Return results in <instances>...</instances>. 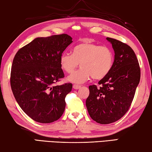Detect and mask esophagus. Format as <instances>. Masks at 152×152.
<instances>
[{"label": "esophagus", "mask_w": 152, "mask_h": 152, "mask_svg": "<svg viewBox=\"0 0 152 152\" xmlns=\"http://www.w3.org/2000/svg\"><path fill=\"white\" fill-rule=\"evenodd\" d=\"M80 88H81V86H79V85H76V84H74V85H73V88L74 89L78 90V89H80Z\"/></svg>", "instance_id": "1"}]
</instances>
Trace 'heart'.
Listing matches in <instances>:
<instances>
[{"label":"heart","instance_id":"b5f03b06","mask_svg":"<svg viewBox=\"0 0 152 152\" xmlns=\"http://www.w3.org/2000/svg\"><path fill=\"white\" fill-rule=\"evenodd\" d=\"M113 51L106 46L84 42L76 45L72 53L65 51L61 55V68L66 73L71 74L80 64L82 68L68 76L70 82L82 84L90 79L101 80L109 73L113 66Z\"/></svg>","mask_w":152,"mask_h":152}]
</instances>
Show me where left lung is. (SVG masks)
I'll use <instances>...</instances> for the list:
<instances>
[{"label":"left lung","mask_w":152,"mask_h":152,"mask_svg":"<svg viewBox=\"0 0 152 152\" xmlns=\"http://www.w3.org/2000/svg\"><path fill=\"white\" fill-rule=\"evenodd\" d=\"M115 51L114 62L109 73L99 82L100 87L89 86L86 101L88 114L100 124L120 119L129 109L140 80L137 58L130 46L107 37Z\"/></svg>","instance_id":"8db88e82"}]
</instances>
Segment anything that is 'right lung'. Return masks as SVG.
<instances>
[{
  "label": "right lung",
  "instance_id": "1",
  "mask_svg": "<svg viewBox=\"0 0 152 152\" xmlns=\"http://www.w3.org/2000/svg\"><path fill=\"white\" fill-rule=\"evenodd\" d=\"M72 42L67 34L37 37L15 56L11 72L12 93L21 109L35 121L52 123L64 112L65 97L72 84H55L64 77L60 58Z\"/></svg>",
  "mask_w": 152,
  "mask_h": 152
}]
</instances>
